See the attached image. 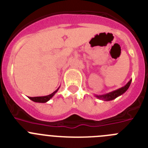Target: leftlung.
<instances>
[{
	"instance_id": "8db88e82",
	"label": "left lung",
	"mask_w": 148,
	"mask_h": 148,
	"mask_svg": "<svg viewBox=\"0 0 148 148\" xmlns=\"http://www.w3.org/2000/svg\"><path fill=\"white\" fill-rule=\"evenodd\" d=\"M131 81H132V79H130V80L126 84L125 86L120 88L116 89V90H113V91L108 93V94H102V95H95V97H97V98H98V99H102V100H104V101L113 100V99H116V97H119V96H121L122 94H123L125 92L126 90L128 89V88L130 87Z\"/></svg>"
}]
</instances>
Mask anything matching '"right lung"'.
Masks as SVG:
<instances>
[{"label":"right lung","mask_w":148,"mask_h":148,"mask_svg":"<svg viewBox=\"0 0 148 148\" xmlns=\"http://www.w3.org/2000/svg\"><path fill=\"white\" fill-rule=\"evenodd\" d=\"M59 88H58L57 89V90H56L55 91H54V92H53L52 94H49V95L43 96V97H29V98L30 99H31V100H32L33 102H40V103H45V102H48V101H49V99H51V98H52V97H54V94H55L56 93L58 92V90H59Z\"/></svg>","instance_id":"add662e5"}]
</instances>
